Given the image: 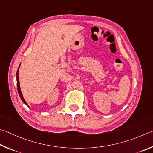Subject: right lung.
I'll list each match as a JSON object with an SVG mask.
<instances>
[{
    "instance_id": "add662e5",
    "label": "right lung",
    "mask_w": 153,
    "mask_h": 153,
    "mask_svg": "<svg viewBox=\"0 0 153 153\" xmlns=\"http://www.w3.org/2000/svg\"><path fill=\"white\" fill-rule=\"evenodd\" d=\"M19 66H20V65H19ZM19 66L18 70H17V74H16V75H17V86L18 93H19V96H20L21 100H22L23 102L24 103H25L27 106H28V107H29L28 104L26 103L25 100H24V98H23V97L22 93H21V88H20V85H19Z\"/></svg>"
}]
</instances>
